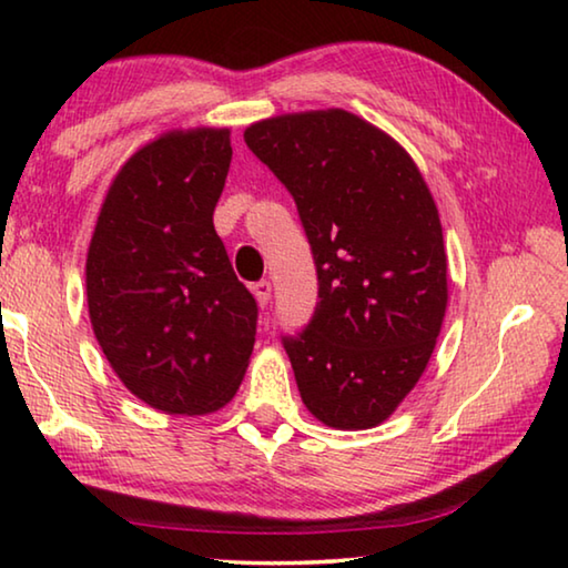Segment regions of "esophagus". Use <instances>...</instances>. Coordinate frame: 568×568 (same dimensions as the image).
<instances>
[{
	"label": "esophagus",
	"instance_id": "34e87169",
	"mask_svg": "<svg viewBox=\"0 0 568 568\" xmlns=\"http://www.w3.org/2000/svg\"><path fill=\"white\" fill-rule=\"evenodd\" d=\"M253 293H255V297H257V305L265 307L267 303H271V293H273L271 281H257V283H253Z\"/></svg>",
	"mask_w": 568,
	"mask_h": 568
}]
</instances>
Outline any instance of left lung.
Listing matches in <instances>:
<instances>
[{"label":"left lung","mask_w":568,"mask_h":568,"mask_svg":"<svg viewBox=\"0 0 568 568\" xmlns=\"http://www.w3.org/2000/svg\"><path fill=\"white\" fill-rule=\"evenodd\" d=\"M245 145L293 195L318 275L311 321L281 338L301 398L325 426H378L426 371L446 315L434 197L396 140L345 110L255 122Z\"/></svg>","instance_id":"left-lung-1"}]
</instances>
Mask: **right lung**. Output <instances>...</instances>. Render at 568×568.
Listing matches in <instances>:
<instances>
[{"instance_id":"1","label":"right lung","mask_w":568,"mask_h":568,"mask_svg":"<svg viewBox=\"0 0 568 568\" xmlns=\"http://www.w3.org/2000/svg\"><path fill=\"white\" fill-rule=\"evenodd\" d=\"M233 160L227 130L170 132L124 162L88 253L92 331L148 406L200 416L235 396L257 303L213 213Z\"/></svg>"}]
</instances>
